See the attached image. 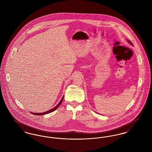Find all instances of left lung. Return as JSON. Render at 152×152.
I'll use <instances>...</instances> for the list:
<instances>
[{
	"label": "left lung",
	"mask_w": 152,
	"mask_h": 152,
	"mask_svg": "<svg viewBox=\"0 0 152 152\" xmlns=\"http://www.w3.org/2000/svg\"><path fill=\"white\" fill-rule=\"evenodd\" d=\"M128 42H129V43H130V44H131V45H133V43H132V42H131L130 41H129V40H128Z\"/></svg>",
	"instance_id": "1"
}]
</instances>
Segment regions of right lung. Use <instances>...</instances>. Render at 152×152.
Returning <instances> with one entry per match:
<instances>
[{
    "label": "right lung",
    "instance_id": "obj_1",
    "mask_svg": "<svg viewBox=\"0 0 152 152\" xmlns=\"http://www.w3.org/2000/svg\"><path fill=\"white\" fill-rule=\"evenodd\" d=\"M63 98H64V96L62 97L61 100H60V101L59 102V103L58 104V105H57L55 108L51 109V110H48V111L45 112H43V113H32V112H31V113L32 114H33V115H45V114L50 113H51V112H52L55 111V110L56 109L58 108V107L61 105V102H62V101H63Z\"/></svg>",
    "mask_w": 152,
    "mask_h": 152
}]
</instances>
